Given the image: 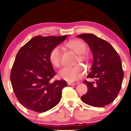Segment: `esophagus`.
I'll return each mask as SVG.
<instances>
[{
  "label": "esophagus",
  "mask_w": 131,
  "mask_h": 131,
  "mask_svg": "<svg viewBox=\"0 0 131 131\" xmlns=\"http://www.w3.org/2000/svg\"><path fill=\"white\" fill-rule=\"evenodd\" d=\"M68 84L69 85H76V83H74V82H68Z\"/></svg>",
  "instance_id": "esophagus-1"
}]
</instances>
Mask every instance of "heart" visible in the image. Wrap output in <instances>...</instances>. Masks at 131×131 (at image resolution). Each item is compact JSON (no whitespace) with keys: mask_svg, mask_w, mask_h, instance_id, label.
<instances>
[{"mask_svg":"<svg viewBox=\"0 0 131 131\" xmlns=\"http://www.w3.org/2000/svg\"><path fill=\"white\" fill-rule=\"evenodd\" d=\"M67 47L78 54V61H88L89 55L85 51L87 50L86 44L79 39H73L65 43ZM61 49L59 46L54 47L49 54V60L52 65L55 68H59L61 64ZM83 67L81 65H76L74 67H64L58 73L60 78L67 81H76L80 79L83 75Z\"/></svg>","mask_w":131,"mask_h":131,"instance_id":"b5f03b06","label":"heart"}]
</instances>
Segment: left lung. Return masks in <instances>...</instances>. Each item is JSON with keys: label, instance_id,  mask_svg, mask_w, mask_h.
<instances>
[{"label": "left lung", "instance_id": "left-lung-1", "mask_svg": "<svg viewBox=\"0 0 131 131\" xmlns=\"http://www.w3.org/2000/svg\"><path fill=\"white\" fill-rule=\"evenodd\" d=\"M78 37L84 40L93 55V63L89 78L84 81L88 92L81 97L82 101L95 107H103L113 102L119 92L124 72L121 58L115 49L106 40L93 34H82Z\"/></svg>", "mask_w": 131, "mask_h": 131}]
</instances>
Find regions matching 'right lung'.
Instances as JSON below:
<instances>
[{
    "label": "right lung",
    "instance_id": "1",
    "mask_svg": "<svg viewBox=\"0 0 131 131\" xmlns=\"http://www.w3.org/2000/svg\"><path fill=\"white\" fill-rule=\"evenodd\" d=\"M63 36H37L19 49L10 73L13 92L24 107L43 113L59 103L64 80H50L55 75L49 60L54 47L67 39Z\"/></svg>",
    "mask_w": 131,
    "mask_h": 131
}]
</instances>
